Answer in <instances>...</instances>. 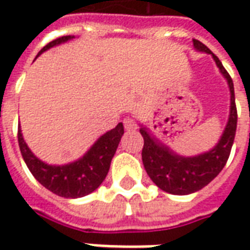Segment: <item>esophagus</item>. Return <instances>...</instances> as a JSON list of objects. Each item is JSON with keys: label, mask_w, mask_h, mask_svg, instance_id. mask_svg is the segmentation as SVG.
I'll use <instances>...</instances> for the list:
<instances>
[{"label": "esophagus", "mask_w": 250, "mask_h": 250, "mask_svg": "<svg viewBox=\"0 0 250 250\" xmlns=\"http://www.w3.org/2000/svg\"><path fill=\"white\" fill-rule=\"evenodd\" d=\"M124 126H125L126 130H136V129H137V124H136V121L132 120V118H126V120L124 121Z\"/></svg>", "instance_id": "esophagus-1"}]
</instances>
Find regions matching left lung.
I'll return each instance as SVG.
<instances>
[{"label": "left lung", "mask_w": 250, "mask_h": 250, "mask_svg": "<svg viewBox=\"0 0 250 250\" xmlns=\"http://www.w3.org/2000/svg\"><path fill=\"white\" fill-rule=\"evenodd\" d=\"M192 43L196 51L213 56L219 72L228 82L230 90L229 120L215 146L195 156L179 155L168 145L163 144L146 126L140 125V133L144 139L141 156L145 171L160 190L173 195H187L196 192L208 185L222 171L229 159L237 129V109L231 78L224 68L221 60L205 44L195 39Z\"/></svg>", "instance_id": "obj_1"}]
</instances>
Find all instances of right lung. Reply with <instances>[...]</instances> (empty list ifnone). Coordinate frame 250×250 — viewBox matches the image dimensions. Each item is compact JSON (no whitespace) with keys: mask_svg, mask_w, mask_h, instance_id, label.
Instances as JSON below:
<instances>
[{"mask_svg":"<svg viewBox=\"0 0 250 250\" xmlns=\"http://www.w3.org/2000/svg\"><path fill=\"white\" fill-rule=\"evenodd\" d=\"M74 37L75 36H63L56 39L47 44L37 54V56L52 47L67 43ZM122 134H124V125L122 122H120L116 128L102 134L81 159L63 166L48 164L35 156L22 137L20 125H19V145L26 167L29 168L32 175L40 185L56 195L75 199L91 194L105 180L110 168L111 159L116 153Z\"/></svg>","mask_w":250,"mask_h":250,"instance_id":"obj_1","label":"right lung"}]
</instances>
